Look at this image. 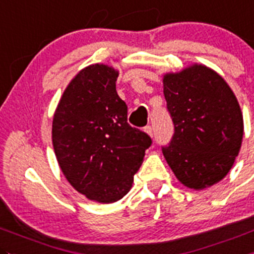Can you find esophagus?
Listing matches in <instances>:
<instances>
[{
  "label": "esophagus",
  "mask_w": 254,
  "mask_h": 254,
  "mask_svg": "<svg viewBox=\"0 0 254 254\" xmlns=\"http://www.w3.org/2000/svg\"><path fill=\"white\" fill-rule=\"evenodd\" d=\"M144 132H146L148 136L153 137V128H152L151 126H146V127H144Z\"/></svg>",
  "instance_id": "obj_1"
}]
</instances>
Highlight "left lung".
<instances>
[{
	"instance_id": "obj_1",
	"label": "left lung",
	"mask_w": 254,
	"mask_h": 254,
	"mask_svg": "<svg viewBox=\"0 0 254 254\" xmlns=\"http://www.w3.org/2000/svg\"><path fill=\"white\" fill-rule=\"evenodd\" d=\"M163 93L175 134L162 152L177 180L204 190L223 180L243 138L240 103L226 81L209 67L194 64L163 76Z\"/></svg>"
}]
</instances>
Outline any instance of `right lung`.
Returning a JSON list of instances; mask_svg holds the SVG:
<instances>
[{
  "mask_svg": "<svg viewBox=\"0 0 254 254\" xmlns=\"http://www.w3.org/2000/svg\"><path fill=\"white\" fill-rule=\"evenodd\" d=\"M118 71L89 64L72 78L57 105L52 143L69 185L91 201L125 197L141 167L149 136L127 123V106L116 91Z\"/></svg>",
  "mask_w": 254,
  "mask_h": 254,
  "instance_id": "1",
  "label": "right lung"
}]
</instances>
